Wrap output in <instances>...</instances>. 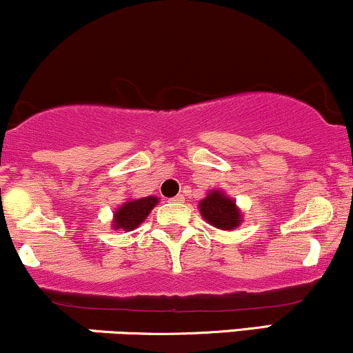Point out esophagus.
Returning <instances> with one entry per match:
<instances>
[{
	"label": "esophagus",
	"mask_w": 353,
	"mask_h": 353,
	"mask_svg": "<svg viewBox=\"0 0 353 353\" xmlns=\"http://www.w3.org/2000/svg\"><path fill=\"white\" fill-rule=\"evenodd\" d=\"M183 200H185V196L181 195V193H178L176 196H173V199H170V202H172V203H181V202H183Z\"/></svg>",
	"instance_id": "obj_1"
}]
</instances>
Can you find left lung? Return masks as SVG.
<instances>
[{
    "instance_id": "left-lung-1",
    "label": "left lung",
    "mask_w": 353,
    "mask_h": 353,
    "mask_svg": "<svg viewBox=\"0 0 353 353\" xmlns=\"http://www.w3.org/2000/svg\"><path fill=\"white\" fill-rule=\"evenodd\" d=\"M200 214L217 229L230 230L236 229L241 223V212L237 210L236 202L219 190L210 192L208 196L200 202Z\"/></svg>"
}]
</instances>
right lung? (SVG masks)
<instances>
[{
    "mask_svg": "<svg viewBox=\"0 0 353 353\" xmlns=\"http://www.w3.org/2000/svg\"><path fill=\"white\" fill-rule=\"evenodd\" d=\"M158 203V199L154 196H145V199L131 200L124 205L117 208L114 214V227L116 229L132 230L139 225L148 217L153 207Z\"/></svg>",
    "mask_w": 353,
    "mask_h": 353,
    "instance_id": "right-lung-1",
    "label": "right lung"
}]
</instances>
